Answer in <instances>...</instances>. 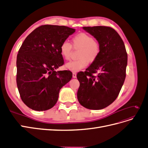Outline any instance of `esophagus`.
<instances>
[{
  "label": "esophagus",
  "mask_w": 148,
  "mask_h": 148,
  "mask_svg": "<svg viewBox=\"0 0 148 148\" xmlns=\"http://www.w3.org/2000/svg\"><path fill=\"white\" fill-rule=\"evenodd\" d=\"M73 78H77V73H76L75 72H73Z\"/></svg>",
  "instance_id": "1"
}]
</instances>
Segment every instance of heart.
<instances>
[{
  "label": "heart",
  "mask_w": 148,
  "mask_h": 148,
  "mask_svg": "<svg viewBox=\"0 0 148 148\" xmlns=\"http://www.w3.org/2000/svg\"><path fill=\"white\" fill-rule=\"evenodd\" d=\"M71 42L72 46L69 42L65 41L60 46V54L66 60L70 59L72 46L74 48H80L78 53V59L67 63L65 65L66 69L77 72L84 68L88 62L92 63L97 59L101 51V46L91 35L86 33H78L72 38Z\"/></svg>",
  "instance_id": "obj_1"
}]
</instances>
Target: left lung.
Returning <instances> with one entry per match:
<instances>
[{
	"instance_id": "left-lung-1",
	"label": "left lung",
	"mask_w": 148,
	"mask_h": 148,
	"mask_svg": "<svg viewBox=\"0 0 148 148\" xmlns=\"http://www.w3.org/2000/svg\"><path fill=\"white\" fill-rule=\"evenodd\" d=\"M83 29L99 42L101 51L86 71L78 73L77 97L85 108L100 110L111 104L119 95L126 77L127 53L123 40L114 29L104 26ZM97 73V76L93 75Z\"/></svg>"
}]
</instances>
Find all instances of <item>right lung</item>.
I'll list each match as a JSON object with an SVG mask.
<instances>
[{
    "instance_id": "right-lung-1",
    "label": "right lung",
    "mask_w": 148,
    "mask_h": 148,
    "mask_svg": "<svg viewBox=\"0 0 148 148\" xmlns=\"http://www.w3.org/2000/svg\"><path fill=\"white\" fill-rule=\"evenodd\" d=\"M75 29L65 26L45 25L31 32L16 57V84L20 97L29 108L47 110L56 105L60 89L72 78L63 65L60 46Z\"/></svg>"
}]
</instances>
